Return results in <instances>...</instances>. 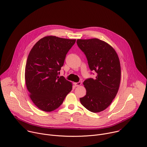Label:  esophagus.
I'll use <instances>...</instances> for the list:
<instances>
[{
    "instance_id": "34e87169",
    "label": "esophagus",
    "mask_w": 147,
    "mask_h": 147,
    "mask_svg": "<svg viewBox=\"0 0 147 147\" xmlns=\"http://www.w3.org/2000/svg\"><path fill=\"white\" fill-rule=\"evenodd\" d=\"M74 85H75L76 87H78V86H80V85H81V82L79 81V82H74Z\"/></svg>"
}]
</instances>
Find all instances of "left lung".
<instances>
[{
    "label": "left lung",
    "mask_w": 147,
    "mask_h": 147,
    "mask_svg": "<svg viewBox=\"0 0 147 147\" xmlns=\"http://www.w3.org/2000/svg\"><path fill=\"white\" fill-rule=\"evenodd\" d=\"M77 44L85 54L89 67L96 77L86 79L83 84L86 95L80 102L88 111L96 113L107 109L115 98L120 86L121 69L115 49L97 38L77 39Z\"/></svg>",
    "instance_id": "8db88e82"
}]
</instances>
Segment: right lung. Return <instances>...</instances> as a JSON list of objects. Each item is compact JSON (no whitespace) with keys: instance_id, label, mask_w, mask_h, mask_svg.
Returning a JSON list of instances; mask_svg holds the SVG:
<instances>
[{"instance_id":"right-lung-1","label":"right lung","mask_w":147,"mask_h":147,"mask_svg":"<svg viewBox=\"0 0 147 147\" xmlns=\"http://www.w3.org/2000/svg\"><path fill=\"white\" fill-rule=\"evenodd\" d=\"M75 42L76 39L48 36L31 49L26 66V84L31 99L40 110L56 109L71 91V82L58 74Z\"/></svg>"}]
</instances>
